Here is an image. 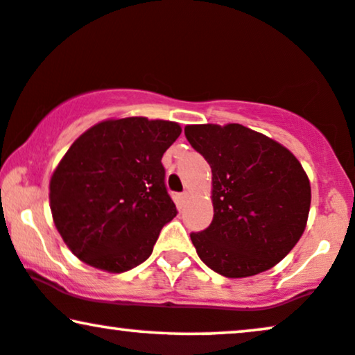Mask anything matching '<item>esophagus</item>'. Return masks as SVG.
I'll list each match as a JSON object with an SVG mask.
<instances>
[{
    "instance_id": "1",
    "label": "esophagus",
    "mask_w": 355,
    "mask_h": 355,
    "mask_svg": "<svg viewBox=\"0 0 355 355\" xmlns=\"http://www.w3.org/2000/svg\"><path fill=\"white\" fill-rule=\"evenodd\" d=\"M188 196H190V193L183 191V193H180V195H178V201H180V203L183 205V203H185V201L188 200Z\"/></svg>"
}]
</instances>
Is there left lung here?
Masks as SVG:
<instances>
[{
  "label": "left lung",
  "instance_id": "1",
  "mask_svg": "<svg viewBox=\"0 0 355 355\" xmlns=\"http://www.w3.org/2000/svg\"><path fill=\"white\" fill-rule=\"evenodd\" d=\"M185 136L211 167L214 216L191 232L196 254L227 278L275 267L308 223L311 185L291 152L245 125L190 124Z\"/></svg>",
  "mask_w": 355,
  "mask_h": 355
}]
</instances>
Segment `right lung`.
I'll return each instance as SVG.
<instances>
[{
  "instance_id": "1",
  "label": "right lung",
  "mask_w": 355,
  "mask_h": 355,
  "mask_svg": "<svg viewBox=\"0 0 355 355\" xmlns=\"http://www.w3.org/2000/svg\"><path fill=\"white\" fill-rule=\"evenodd\" d=\"M178 123L144 116L111 118L87 129L53 170L52 219L75 257L123 273L149 259L177 208L160 160Z\"/></svg>"
}]
</instances>
